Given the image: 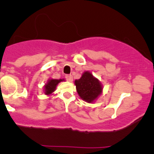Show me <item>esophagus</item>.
Returning a JSON list of instances; mask_svg holds the SVG:
<instances>
[{
	"mask_svg": "<svg viewBox=\"0 0 154 154\" xmlns=\"http://www.w3.org/2000/svg\"><path fill=\"white\" fill-rule=\"evenodd\" d=\"M66 79L67 81H69V82H72V81H73V77H72V75H66Z\"/></svg>",
	"mask_w": 154,
	"mask_h": 154,
	"instance_id": "obj_1",
	"label": "esophagus"
}]
</instances>
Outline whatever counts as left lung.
Listing matches in <instances>:
<instances>
[{
	"label": "left lung",
	"instance_id": "left-lung-1",
	"mask_svg": "<svg viewBox=\"0 0 154 154\" xmlns=\"http://www.w3.org/2000/svg\"><path fill=\"white\" fill-rule=\"evenodd\" d=\"M75 84L77 93L87 103H94L103 92L101 83L89 71L85 72L80 78L76 79Z\"/></svg>",
	"mask_w": 154,
	"mask_h": 154
}]
</instances>
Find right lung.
I'll list each match as a JSON object with an SVG mask.
<instances>
[{
    "label": "right lung",
    "mask_w": 154,
    "mask_h": 154,
    "mask_svg": "<svg viewBox=\"0 0 154 154\" xmlns=\"http://www.w3.org/2000/svg\"><path fill=\"white\" fill-rule=\"evenodd\" d=\"M64 80V79H49L46 84L44 85V93L47 95H53V93L56 91L58 84Z\"/></svg>",
    "instance_id": "add662e5"
}]
</instances>
